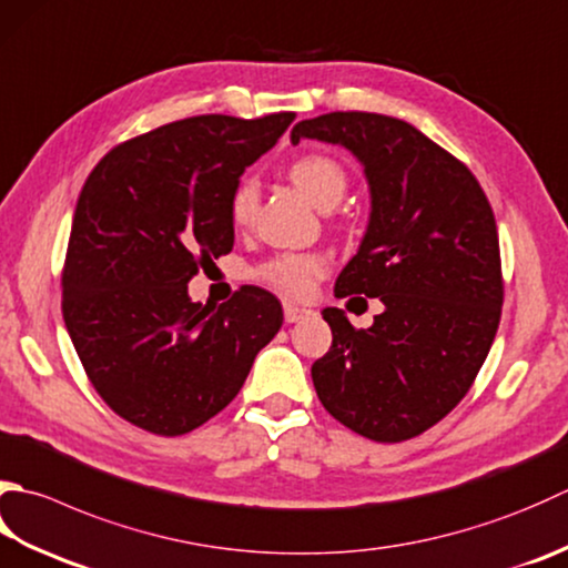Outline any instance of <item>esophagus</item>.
<instances>
[{
  "label": "esophagus",
  "instance_id": "esophagus-1",
  "mask_svg": "<svg viewBox=\"0 0 568 568\" xmlns=\"http://www.w3.org/2000/svg\"><path fill=\"white\" fill-rule=\"evenodd\" d=\"M283 315H285V322H300L313 315V310L310 307H303V305H295L287 300V303H283Z\"/></svg>",
  "mask_w": 568,
  "mask_h": 568
}]
</instances>
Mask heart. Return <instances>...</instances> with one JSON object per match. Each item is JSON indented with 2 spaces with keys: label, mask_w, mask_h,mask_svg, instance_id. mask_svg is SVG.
I'll return each instance as SVG.
<instances>
[{
  "label": "heart",
  "mask_w": 568,
  "mask_h": 568,
  "mask_svg": "<svg viewBox=\"0 0 568 568\" xmlns=\"http://www.w3.org/2000/svg\"><path fill=\"white\" fill-rule=\"evenodd\" d=\"M287 174H291V180L300 192L320 209L335 206L342 199L344 189H347V176H344L339 162L327 158V154H305V158H297ZM255 204H258V184L246 176V180H241L233 186L229 199V216L233 224L248 226L255 214ZM325 273L327 258L315 251L277 253L255 268L258 281L295 297H305L313 293L315 283Z\"/></svg>",
  "instance_id": "obj_1"
}]
</instances>
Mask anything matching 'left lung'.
Listing matches in <instances>:
<instances>
[{
    "instance_id": "left-lung-1",
    "label": "left lung",
    "mask_w": 568,
    "mask_h": 568,
    "mask_svg": "<svg viewBox=\"0 0 568 568\" xmlns=\"http://www.w3.org/2000/svg\"><path fill=\"white\" fill-rule=\"evenodd\" d=\"M303 138L364 164L369 229L335 295L384 303L369 329L322 310L332 347L313 364L315 392L364 438H416L463 402L497 335L505 281L493 206L468 166L404 120L327 113L297 122L291 140Z\"/></svg>"
}]
</instances>
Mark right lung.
Masks as SVG:
<instances>
[{
  "instance_id": "obj_1",
  "label": "right lung",
  "mask_w": 568,
  "mask_h": 568,
  "mask_svg": "<svg viewBox=\"0 0 568 568\" xmlns=\"http://www.w3.org/2000/svg\"><path fill=\"white\" fill-rule=\"evenodd\" d=\"M295 113L196 115L115 144L78 196L61 310L100 398L154 436H184L224 410L283 307L243 285L216 310L186 283L233 248L229 199Z\"/></svg>"
}]
</instances>
